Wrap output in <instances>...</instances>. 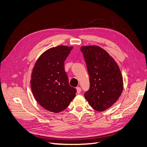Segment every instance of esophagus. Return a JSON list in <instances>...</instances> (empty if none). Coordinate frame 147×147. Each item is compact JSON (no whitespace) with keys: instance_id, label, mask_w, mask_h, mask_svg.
Listing matches in <instances>:
<instances>
[{"instance_id":"obj_1","label":"esophagus","mask_w":147,"mask_h":147,"mask_svg":"<svg viewBox=\"0 0 147 147\" xmlns=\"http://www.w3.org/2000/svg\"><path fill=\"white\" fill-rule=\"evenodd\" d=\"M77 93H80L81 92V87H77Z\"/></svg>"}]
</instances>
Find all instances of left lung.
Here are the masks:
<instances>
[{
	"label": "left lung",
	"mask_w": 147,
	"mask_h": 147,
	"mask_svg": "<svg viewBox=\"0 0 147 147\" xmlns=\"http://www.w3.org/2000/svg\"><path fill=\"white\" fill-rule=\"evenodd\" d=\"M89 75L90 87L85 98L96 111H102L118 100L123 90V78L118 64L98 46L81 47Z\"/></svg>",
	"instance_id": "8db88e82"
}]
</instances>
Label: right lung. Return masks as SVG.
Wrapping results in <instances>:
<instances>
[{
  "instance_id": "add662e5",
  "label": "right lung",
  "mask_w": 147,
  "mask_h": 147,
  "mask_svg": "<svg viewBox=\"0 0 147 147\" xmlns=\"http://www.w3.org/2000/svg\"><path fill=\"white\" fill-rule=\"evenodd\" d=\"M73 47L58 46L45 51L32 70L31 87L34 98L44 109L58 113L66 109L77 90L69 84L64 61Z\"/></svg>"
}]
</instances>
